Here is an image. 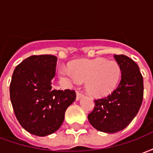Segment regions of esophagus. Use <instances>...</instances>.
<instances>
[{"mask_svg": "<svg viewBox=\"0 0 153 153\" xmlns=\"http://www.w3.org/2000/svg\"><path fill=\"white\" fill-rule=\"evenodd\" d=\"M83 96V93H82V92H80V91H76V98L77 100H79L81 97Z\"/></svg>", "mask_w": 153, "mask_h": 153, "instance_id": "esophagus-1", "label": "esophagus"}]
</instances>
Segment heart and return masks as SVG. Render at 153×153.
<instances>
[{"label": "heart", "mask_w": 153, "mask_h": 153, "mask_svg": "<svg viewBox=\"0 0 153 153\" xmlns=\"http://www.w3.org/2000/svg\"><path fill=\"white\" fill-rule=\"evenodd\" d=\"M63 79L74 83L85 81L87 92L94 97L108 95L115 88L120 77V68L117 62L104 58L79 60L59 70Z\"/></svg>", "instance_id": "b5f03b06"}]
</instances>
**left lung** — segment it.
<instances>
[{
	"label": "left lung",
	"mask_w": 153,
	"mask_h": 153,
	"mask_svg": "<svg viewBox=\"0 0 153 153\" xmlns=\"http://www.w3.org/2000/svg\"><path fill=\"white\" fill-rule=\"evenodd\" d=\"M114 58L121 71V79L112 93L94 100V109L88 119L99 131L115 133L127 127L137 115L143 98V79L138 65L125 55Z\"/></svg>",
	"instance_id": "obj_1"
}]
</instances>
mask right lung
I'll return each mask as SVG.
<instances>
[{"label":"right lung","instance_id":"1","mask_svg":"<svg viewBox=\"0 0 153 153\" xmlns=\"http://www.w3.org/2000/svg\"><path fill=\"white\" fill-rule=\"evenodd\" d=\"M57 57L31 56L19 64L12 74L10 96L16 118L25 130L47 136L59 129L67 107L76 98L74 90L54 89Z\"/></svg>","mask_w":153,"mask_h":153}]
</instances>
